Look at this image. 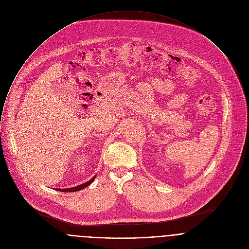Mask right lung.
<instances>
[{
  "instance_id": "obj_1",
  "label": "right lung",
  "mask_w": 249,
  "mask_h": 249,
  "mask_svg": "<svg viewBox=\"0 0 249 249\" xmlns=\"http://www.w3.org/2000/svg\"><path fill=\"white\" fill-rule=\"evenodd\" d=\"M95 176H96V175H95ZM95 176L92 177V178H91L89 180H88L87 182H84V183L80 184V185H77V186H74V187H70V188H56V190L62 191V192H75V191L81 190V189H83L85 187H87L88 185H89V184L94 180Z\"/></svg>"
}]
</instances>
